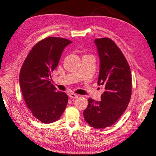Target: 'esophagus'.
<instances>
[{"label": "esophagus", "mask_w": 156, "mask_h": 156, "mask_svg": "<svg viewBox=\"0 0 156 156\" xmlns=\"http://www.w3.org/2000/svg\"><path fill=\"white\" fill-rule=\"evenodd\" d=\"M78 97V96L76 94H69V98H77Z\"/></svg>", "instance_id": "esophagus-1"}]
</instances>
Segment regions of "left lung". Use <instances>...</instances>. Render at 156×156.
<instances>
[{"instance_id": "obj_1", "label": "left lung", "mask_w": 156, "mask_h": 156, "mask_svg": "<svg viewBox=\"0 0 156 156\" xmlns=\"http://www.w3.org/2000/svg\"><path fill=\"white\" fill-rule=\"evenodd\" d=\"M100 58L98 85L105 87L100 101L89 98L83 114L84 120L96 129L108 127L126 110L131 96V70L122 51L108 38L94 41Z\"/></svg>"}]
</instances>
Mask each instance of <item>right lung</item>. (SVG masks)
<instances>
[{
	"instance_id": "add662e5",
	"label": "right lung",
	"mask_w": 156,
	"mask_h": 156,
	"mask_svg": "<svg viewBox=\"0 0 156 156\" xmlns=\"http://www.w3.org/2000/svg\"><path fill=\"white\" fill-rule=\"evenodd\" d=\"M72 42L48 37L31 49L21 67L19 83L22 95L34 117L43 123L58 120L68 102L65 92L51 83V73L58 65L63 50Z\"/></svg>"
}]
</instances>
